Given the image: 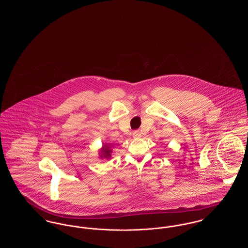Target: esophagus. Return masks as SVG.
<instances>
[{"label": "esophagus", "mask_w": 248, "mask_h": 248, "mask_svg": "<svg viewBox=\"0 0 248 248\" xmlns=\"http://www.w3.org/2000/svg\"><path fill=\"white\" fill-rule=\"evenodd\" d=\"M140 137H141L140 132H139V131H134V132H133V138H134V139H140Z\"/></svg>", "instance_id": "1"}]
</instances>
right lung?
Returning a JSON list of instances; mask_svg holds the SVG:
<instances>
[{"instance_id":"right-lung-1","label":"right lung","mask_w":248,"mask_h":248,"mask_svg":"<svg viewBox=\"0 0 248 248\" xmlns=\"http://www.w3.org/2000/svg\"><path fill=\"white\" fill-rule=\"evenodd\" d=\"M112 144L110 143H103L102 148L99 150V157L101 159H106L109 160L111 158V154H112Z\"/></svg>"}]
</instances>
